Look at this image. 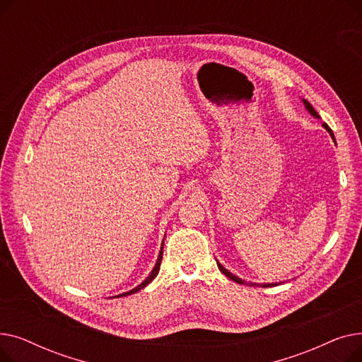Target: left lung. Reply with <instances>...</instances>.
I'll use <instances>...</instances> for the list:
<instances>
[{
  "label": "left lung",
  "instance_id": "1",
  "mask_svg": "<svg viewBox=\"0 0 362 362\" xmlns=\"http://www.w3.org/2000/svg\"><path fill=\"white\" fill-rule=\"evenodd\" d=\"M302 103H303V105H305V108L308 110V112L311 114V116H313V117H315V119H320V116H318V112H317V111L314 110V107H313V105H311V104H310V103H308L307 100H302ZM322 127H325V129H326V130H327V132L330 133V136H332V138L334 139V136H333V132H332V129H330V127H329V126H327L326 123H322ZM217 265H218V270H220V272H221L223 274H226L227 277H229L230 280H233V281H236V283H239V284H250V286H251V284H254V286H258V284H257V283H246L245 280L239 279L238 276H235V274H233V273H230L229 270H226V269L223 267V265H221V264H220L218 261H217ZM273 284H279V283H267V284H265V283H262V284H261V286H262V288H267V286H273Z\"/></svg>",
  "mask_w": 362,
  "mask_h": 362
}]
</instances>
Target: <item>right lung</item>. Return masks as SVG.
<instances>
[{"label": "right lung", "instance_id": "right-lung-1", "mask_svg": "<svg viewBox=\"0 0 362 362\" xmlns=\"http://www.w3.org/2000/svg\"><path fill=\"white\" fill-rule=\"evenodd\" d=\"M163 243H164V240H163ZM161 259H163V245H161V250H160V254H158V259H157V262H156V265H154V269H152V272L149 273V276L141 283V284H138L136 288H133L132 291H129V292H124V293H120V295H117V298L119 296H127V295H132V293H136L138 291H141V289H144L145 286H148V284L156 279V276L158 274V272H160V265H161Z\"/></svg>", "mask_w": 362, "mask_h": 362}]
</instances>
